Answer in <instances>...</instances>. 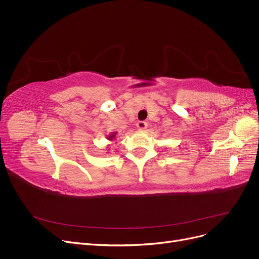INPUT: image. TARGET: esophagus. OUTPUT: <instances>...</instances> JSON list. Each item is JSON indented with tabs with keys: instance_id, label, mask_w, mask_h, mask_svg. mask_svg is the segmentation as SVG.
<instances>
[{
	"instance_id": "obj_1",
	"label": "esophagus",
	"mask_w": 259,
	"mask_h": 259,
	"mask_svg": "<svg viewBox=\"0 0 259 259\" xmlns=\"http://www.w3.org/2000/svg\"><path fill=\"white\" fill-rule=\"evenodd\" d=\"M136 126H137V128H138V130L143 131V130L147 128L148 124H147V122H145V121H138V122L136 123Z\"/></svg>"
}]
</instances>
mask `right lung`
Listing matches in <instances>:
<instances>
[{"instance_id":"right-lung-1","label":"right lung","mask_w":259,"mask_h":259,"mask_svg":"<svg viewBox=\"0 0 259 259\" xmlns=\"http://www.w3.org/2000/svg\"><path fill=\"white\" fill-rule=\"evenodd\" d=\"M114 136H115V133H112V134H111V135H110V136H108V138H109V139H110V140H111V139H112V138H114Z\"/></svg>"}]
</instances>
